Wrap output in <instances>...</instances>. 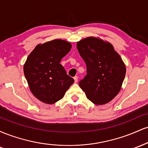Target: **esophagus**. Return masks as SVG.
Returning a JSON list of instances; mask_svg holds the SVG:
<instances>
[{
	"label": "esophagus",
	"instance_id": "obj_1",
	"mask_svg": "<svg viewBox=\"0 0 148 148\" xmlns=\"http://www.w3.org/2000/svg\"><path fill=\"white\" fill-rule=\"evenodd\" d=\"M74 82H75V83H77V81H78V76H74Z\"/></svg>",
	"mask_w": 148,
	"mask_h": 148
}]
</instances>
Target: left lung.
Instances as JSON below:
<instances>
[{"label":"left lung","mask_w":148,"mask_h":148,"mask_svg":"<svg viewBox=\"0 0 148 148\" xmlns=\"http://www.w3.org/2000/svg\"><path fill=\"white\" fill-rule=\"evenodd\" d=\"M76 47L87 67L80 88L95 104L111 101L121 89L126 74L121 57L111 43L94 37L78 42Z\"/></svg>","instance_id":"left-lung-1"}]
</instances>
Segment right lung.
Listing matches in <instances>:
<instances>
[{"instance_id": "right-lung-1", "label": "right lung", "mask_w": 148, "mask_h": 148, "mask_svg": "<svg viewBox=\"0 0 148 148\" xmlns=\"http://www.w3.org/2000/svg\"><path fill=\"white\" fill-rule=\"evenodd\" d=\"M72 45L54 40L36 46L23 66V72L30 91L42 102L52 104L63 97L74 82L60 64Z\"/></svg>"}]
</instances>
